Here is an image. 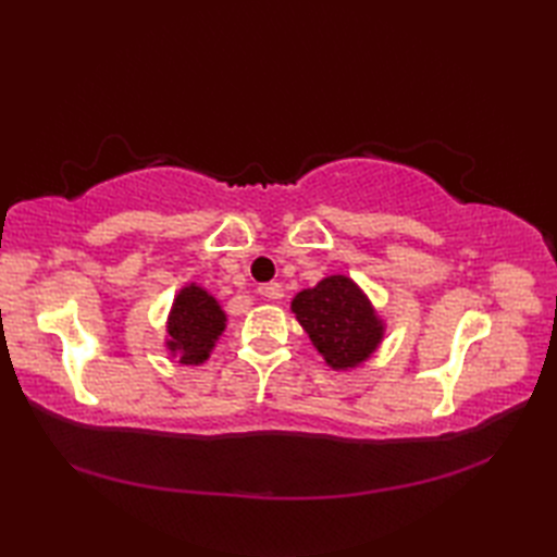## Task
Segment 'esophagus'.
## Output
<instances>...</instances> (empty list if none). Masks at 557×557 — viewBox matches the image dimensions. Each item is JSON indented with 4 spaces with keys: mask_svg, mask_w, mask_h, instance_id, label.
<instances>
[{
    "mask_svg": "<svg viewBox=\"0 0 557 557\" xmlns=\"http://www.w3.org/2000/svg\"><path fill=\"white\" fill-rule=\"evenodd\" d=\"M258 292L263 294V297H268V299H282V297H285V289H282L280 282H270V285H263Z\"/></svg>",
    "mask_w": 557,
    "mask_h": 557,
    "instance_id": "34e87169",
    "label": "esophagus"
}]
</instances>
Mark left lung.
<instances>
[{
	"mask_svg": "<svg viewBox=\"0 0 557 557\" xmlns=\"http://www.w3.org/2000/svg\"><path fill=\"white\" fill-rule=\"evenodd\" d=\"M292 313L333 371L369 361L385 337V321L347 275H327L292 299Z\"/></svg>",
	"mask_w": 557,
	"mask_h": 557,
	"instance_id": "8db88e82",
	"label": "left lung"
}]
</instances>
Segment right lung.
I'll use <instances>...</instances> for the list:
<instances>
[{
    "label": "right lung",
    "mask_w": 557,
    "mask_h": 557,
    "mask_svg": "<svg viewBox=\"0 0 557 557\" xmlns=\"http://www.w3.org/2000/svg\"><path fill=\"white\" fill-rule=\"evenodd\" d=\"M224 327L227 313L222 311L220 301L196 282H188L174 297L164 347L182 366H200L215 349Z\"/></svg>",
    "instance_id": "obj_1"
}]
</instances>
